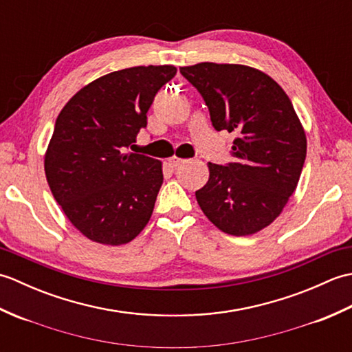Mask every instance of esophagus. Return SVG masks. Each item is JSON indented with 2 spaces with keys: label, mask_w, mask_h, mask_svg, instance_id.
<instances>
[{
  "label": "esophagus",
  "mask_w": 352,
  "mask_h": 352,
  "mask_svg": "<svg viewBox=\"0 0 352 352\" xmlns=\"http://www.w3.org/2000/svg\"><path fill=\"white\" fill-rule=\"evenodd\" d=\"M184 162V159H180V157H170L169 159V164L172 168H177V166H180V164Z\"/></svg>",
  "instance_id": "1"
}]
</instances>
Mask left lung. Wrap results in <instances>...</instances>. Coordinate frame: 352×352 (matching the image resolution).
<instances>
[{
    "instance_id": "8db88e82",
    "label": "left lung",
    "mask_w": 352,
    "mask_h": 352,
    "mask_svg": "<svg viewBox=\"0 0 352 352\" xmlns=\"http://www.w3.org/2000/svg\"><path fill=\"white\" fill-rule=\"evenodd\" d=\"M180 72L204 98L214 130L239 134L233 163H208V182L195 192L201 210L223 233H257L287 204L307 154L292 101L275 80L245 65L204 62Z\"/></svg>"
}]
</instances>
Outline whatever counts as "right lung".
<instances>
[{
  "mask_svg": "<svg viewBox=\"0 0 352 352\" xmlns=\"http://www.w3.org/2000/svg\"><path fill=\"white\" fill-rule=\"evenodd\" d=\"M175 74L172 65L110 72L74 95L56 119L45 175L72 226L94 242L129 243L151 218L162 162L124 151L146 126L155 94Z\"/></svg>",
  "mask_w": 352,
  "mask_h": 352,
  "instance_id": "1",
  "label": "right lung"
}]
</instances>
